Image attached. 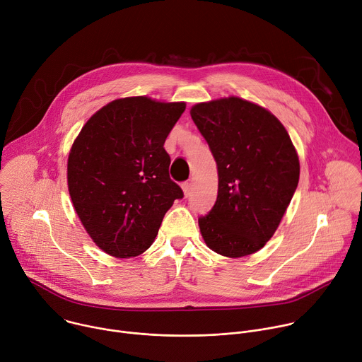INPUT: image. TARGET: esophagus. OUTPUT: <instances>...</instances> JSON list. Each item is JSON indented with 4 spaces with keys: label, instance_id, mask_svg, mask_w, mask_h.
Segmentation results:
<instances>
[{
    "label": "esophagus",
    "instance_id": "1",
    "mask_svg": "<svg viewBox=\"0 0 362 362\" xmlns=\"http://www.w3.org/2000/svg\"><path fill=\"white\" fill-rule=\"evenodd\" d=\"M182 189H183L185 197H189V196H190V192H192V183H190V182H185V183L182 185Z\"/></svg>",
    "mask_w": 362,
    "mask_h": 362
}]
</instances>
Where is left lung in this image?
<instances>
[{
    "instance_id": "obj_1",
    "label": "left lung",
    "mask_w": 362,
    "mask_h": 362,
    "mask_svg": "<svg viewBox=\"0 0 362 362\" xmlns=\"http://www.w3.org/2000/svg\"><path fill=\"white\" fill-rule=\"evenodd\" d=\"M192 120L218 166V197L199 218L212 250L228 257L250 255L274 236L299 180V159L282 123L239 97L199 103Z\"/></svg>"
}]
</instances>
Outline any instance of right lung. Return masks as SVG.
I'll return each mask as SVG.
<instances>
[{"label": "right lung", "instance_id": "right-lung-1", "mask_svg": "<svg viewBox=\"0 0 362 362\" xmlns=\"http://www.w3.org/2000/svg\"><path fill=\"white\" fill-rule=\"evenodd\" d=\"M185 103L119 98L93 115L67 163L74 209L94 243L116 257L143 253L183 190L163 144Z\"/></svg>", "mask_w": 362, "mask_h": 362}]
</instances>
